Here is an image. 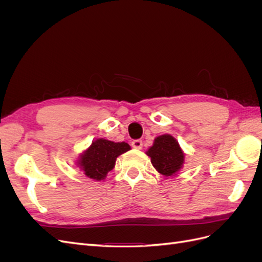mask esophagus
<instances>
[{
    "label": "esophagus",
    "instance_id": "34e87169",
    "mask_svg": "<svg viewBox=\"0 0 262 262\" xmlns=\"http://www.w3.org/2000/svg\"><path fill=\"white\" fill-rule=\"evenodd\" d=\"M131 145H132V147H133V148H136V149H141V148H142V146H143V143H142V141H141V140H134V141H132Z\"/></svg>",
    "mask_w": 262,
    "mask_h": 262
}]
</instances>
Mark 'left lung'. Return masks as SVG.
Returning <instances> with one entry per match:
<instances>
[{
  "instance_id": "obj_1",
  "label": "left lung",
  "mask_w": 262,
  "mask_h": 262,
  "mask_svg": "<svg viewBox=\"0 0 262 262\" xmlns=\"http://www.w3.org/2000/svg\"><path fill=\"white\" fill-rule=\"evenodd\" d=\"M145 154L150 158L154 168L165 178L176 176L184 167L186 160V154L178 141L170 134L156 137Z\"/></svg>"
}]
</instances>
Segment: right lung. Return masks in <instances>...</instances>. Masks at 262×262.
<instances>
[{
    "label": "right lung",
    "mask_w": 262,
    "mask_h": 262,
    "mask_svg": "<svg viewBox=\"0 0 262 262\" xmlns=\"http://www.w3.org/2000/svg\"><path fill=\"white\" fill-rule=\"evenodd\" d=\"M130 149L131 146L125 142H114L99 138L94 140L92 144L78 155L75 165L86 177L101 181L114 169L117 158Z\"/></svg>",
    "instance_id": "right-lung-1"
}]
</instances>
